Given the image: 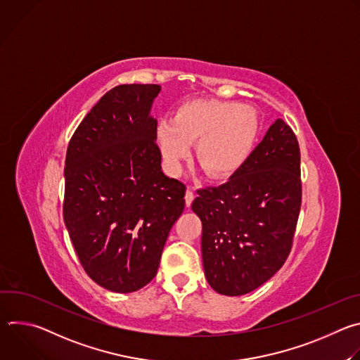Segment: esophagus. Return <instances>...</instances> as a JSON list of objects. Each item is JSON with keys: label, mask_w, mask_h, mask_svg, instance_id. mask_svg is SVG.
<instances>
[{"label": "esophagus", "mask_w": 360, "mask_h": 360, "mask_svg": "<svg viewBox=\"0 0 360 360\" xmlns=\"http://www.w3.org/2000/svg\"><path fill=\"white\" fill-rule=\"evenodd\" d=\"M193 198H195V192H193V189H192L191 186H188L186 193H185V202H186V207H188V208L191 207V203H192Z\"/></svg>", "instance_id": "1"}]
</instances>
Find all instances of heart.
I'll list each match as a JSON object with an SVG mask.
<instances>
[{
    "label": "heart",
    "instance_id": "heart-1",
    "mask_svg": "<svg viewBox=\"0 0 360 360\" xmlns=\"http://www.w3.org/2000/svg\"><path fill=\"white\" fill-rule=\"evenodd\" d=\"M259 114L235 101L195 99L162 121L155 141L167 169L178 174L196 142L198 165L211 178L235 174L249 158L259 132Z\"/></svg>",
    "mask_w": 360,
    "mask_h": 360
}]
</instances>
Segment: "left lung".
I'll use <instances>...</instances> for the list:
<instances>
[{"label":"left lung","mask_w":360,"mask_h":360,"mask_svg":"<svg viewBox=\"0 0 360 360\" xmlns=\"http://www.w3.org/2000/svg\"><path fill=\"white\" fill-rule=\"evenodd\" d=\"M202 264L214 290L240 296L285 264L300 211V150L281 118L226 184L199 189Z\"/></svg>","instance_id":"left-lung-1"}]
</instances>
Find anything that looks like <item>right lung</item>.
I'll return each mask as SVG.
<instances>
[{
  "label": "right lung",
  "mask_w": 360,
  "mask_h": 360,
  "mask_svg": "<svg viewBox=\"0 0 360 360\" xmlns=\"http://www.w3.org/2000/svg\"><path fill=\"white\" fill-rule=\"evenodd\" d=\"M161 88L124 84L74 132L65 158L64 222L88 276L129 293L155 278L186 186L162 172L150 115Z\"/></svg>",
  "instance_id": "1"
}]
</instances>
